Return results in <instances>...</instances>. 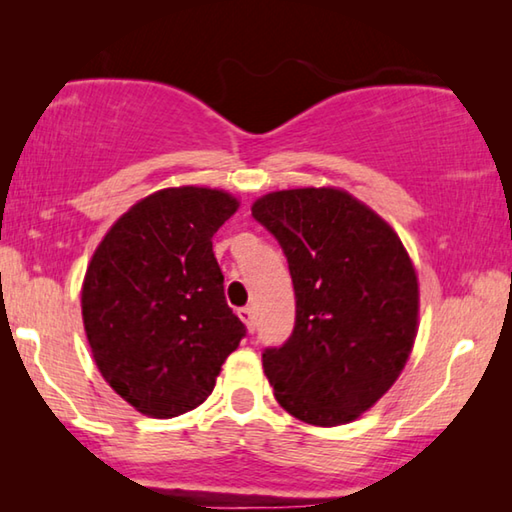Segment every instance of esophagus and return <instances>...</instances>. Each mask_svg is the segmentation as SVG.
<instances>
[{
  "instance_id": "1",
  "label": "esophagus",
  "mask_w": 512,
  "mask_h": 512,
  "mask_svg": "<svg viewBox=\"0 0 512 512\" xmlns=\"http://www.w3.org/2000/svg\"><path fill=\"white\" fill-rule=\"evenodd\" d=\"M237 314H239V318L244 320V323H246L248 332H253V329H255V316H253V309H250V307H241V309L237 311Z\"/></svg>"
}]
</instances>
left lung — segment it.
Listing matches in <instances>:
<instances>
[{
    "mask_svg": "<svg viewBox=\"0 0 512 512\" xmlns=\"http://www.w3.org/2000/svg\"><path fill=\"white\" fill-rule=\"evenodd\" d=\"M296 291V325L266 348L264 372L284 411L316 427L357 420L400 377L418 332V277L391 225L334 187L255 201Z\"/></svg>",
    "mask_w": 512,
    "mask_h": 512,
    "instance_id": "1",
    "label": "left lung"
}]
</instances>
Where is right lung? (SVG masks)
Masks as SVG:
<instances>
[{
	"label": "right lung",
	"mask_w": 512,
	"mask_h": 512,
	"mask_svg": "<svg viewBox=\"0 0 512 512\" xmlns=\"http://www.w3.org/2000/svg\"><path fill=\"white\" fill-rule=\"evenodd\" d=\"M237 207L221 189H162L135 203L94 250L81 291L94 361L112 391L151 418L203 404L246 336L212 250Z\"/></svg>",
	"instance_id": "1"
}]
</instances>
